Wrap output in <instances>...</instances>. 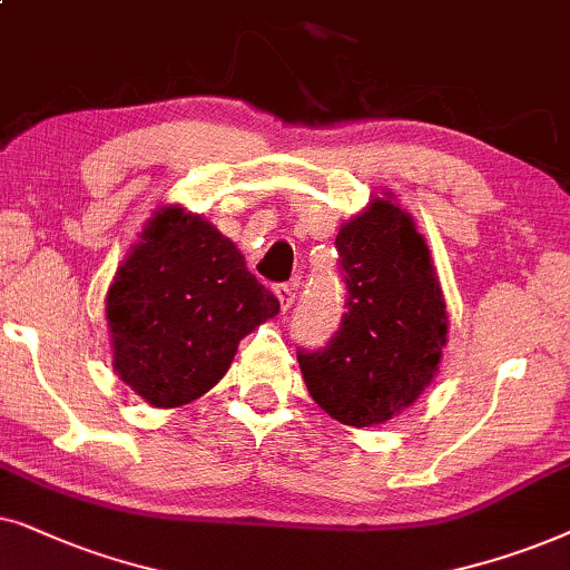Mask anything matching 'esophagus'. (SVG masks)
<instances>
[{"instance_id":"1","label":"esophagus","mask_w":570,"mask_h":570,"mask_svg":"<svg viewBox=\"0 0 570 570\" xmlns=\"http://www.w3.org/2000/svg\"><path fill=\"white\" fill-rule=\"evenodd\" d=\"M276 297L281 302V309H289L294 305V286L289 284H278L276 286Z\"/></svg>"}]
</instances>
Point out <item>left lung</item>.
Returning <instances> with one entry per match:
<instances>
[{"mask_svg":"<svg viewBox=\"0 0 570 570\" xmlns=\"http://www.w3.org/2000/svg\"><path fill=\"white\" fill-rule=\"evenodd\" d=\"M346 313L328 344L299 348L307 391L348 428L383 424L412 406L438 373L449 336L443 292L412 216L375 197L341 226Z\"/></svg>","mask_w":570,"mask_h":570,"instance_id":"8db88e82","label":"left lung"}]
</instances>
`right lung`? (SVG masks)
<instances>
[{
	"label": "right lung",
	"instance_id": "right-lung-1",
	"mask_svg": "<svg viewBox=\"0 0 570 570\" xmlns=\"http://www.w3.org/2000/svg\"><path fill=\"white\" fill-rule=\"evenodd\" d=\"M278 307L214 224L164 208L109 286L114 370L150 406L189 404L222 381L239 341Z\"/></svg>",
	"mask_w": 570,
	"mask_h": 570
}]
</instances>
